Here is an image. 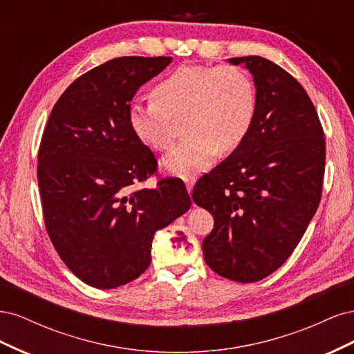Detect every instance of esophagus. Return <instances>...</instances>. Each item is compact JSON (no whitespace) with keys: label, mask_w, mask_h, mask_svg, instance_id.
Returning <instances> with one entry per match:
<instances>
[{"label":"esophagus","mask_w":354,"mask_h":354,"mask_svg":"<svg viewBox=\"0 0 354 354\" xmlns=\"http://www.w3.org/2000/svg\"><path fill=\"white\" fill-rule=\"evenodd\" d=\"M195 177L194 176H185L183 177V181H185V185H186V189H187V192L190 194V190L194 189V185H195Z\"/></svg>","instance_id":"34e87169"}]
</instances>
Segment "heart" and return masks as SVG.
I'll use <instances>...</instances> for the list:
<instances>
[{
  "label": "heart",
  "instance_id": "heart-1",
  "mask_svg": "<svg viewBox=\"0 0 354 354\" xmlns=\"http://www.w3.org/2000/svg\"><path fill=\"white\" fill-rule=\"evenodd\" d=\"M153 99L128 106V124L138 142L167 151L173 120L185 116L187 137L162 159L167 173L180 177L208 168L218 151H234L255 112L254 84L236 66H180L155 85Z\"/></svg>",
  "mask_w": 354,
  "mask_h": 354
}]
</instances>
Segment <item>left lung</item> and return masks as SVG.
<instances>
[{
    "mask_svg": "<svg viewBox=\"0 0 354 354\" xmlns=\"http://www.w3.org/2000/svg\"><path fill=\"white\" fill-rule=\"evenodd\" d=\"M227 62L252 75L254 118L242 143L198 180L192 199L214 217L202 241L209 269L248 283L279 269L312 221L325 138L312 100L285 69L260 56Z\"/></svg>",
    "mask_w": 354,
    "mask_h": 354,
    "instance_id": "1",
    "label": "left lung"
}]
</instances>
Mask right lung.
I'll return each mask as SVG.
<instances>
[{"label":"right lung","instance_id":"obj_1","mask_svg":"<svg viewBox=\"0 0 354 354\" xmlns=\"http://www.w3.org/2000/svg\"><path fill=\"white\" fill-rule=\"evenodd\" d=\"M173 57H116L75 80L53 108L38 152L48 236L68 269L112 289L151 264L155 233L189 211L178 178L138 187L156 159L128 124L137 90Z\"/></svg>","mask_w":354,"mask_h":354}]
</instances>
